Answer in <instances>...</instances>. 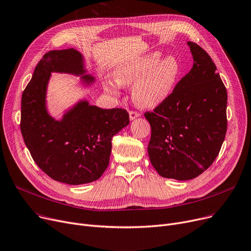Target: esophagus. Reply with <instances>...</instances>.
Here are the masks:
<instances>
[{
    "instance_id": "1",
    "label": "esophagus",
    "mask_w": 251,
    "mask_h": 251,
    "mask_svg": "<svg viewBox=\"0 0 251 251\" xmlns=\"http://www.w3.org/2000/svg\"><path fill=\"white\" fill-rule=\"evenodd\" d=\"M140 116V114L138 112H135V111H130L129 112V118L130 120H135L136 118H138V117Z\"/></svg>"
}]
</instances>
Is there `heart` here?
I'll list each match as a JSON object with an SVG mask.
<instances>
[{"instance_id": "1", "label": "heart", "mask_w": 251, "mask_h": 251, "mask_svg": "<svg viewBox=\"0 0 251 251\" xmlns=\"http://www.w3.org/2000/svg\"><path fill=\"white\" fill-rule=\"evenodd\" d=\"M181 65L173 54L164 55L155 50L124 60L115 68L111 79H103L105 91L117 97L120 86L132 87V99L141 108H155L168 99L179 78Z\"/></svg>"}]
</instances>
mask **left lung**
<instances>
[{
	"label": "left lung",
	"mask_w": 251,
	"mask_h": 251,
	"mask_svg": "<svg viewBox=\"0 0 251 251\" xmlns=\"http://www.w3.org/2000/svg\"><path fill=\"white\" fill-rule=\"evenodd\" d=\"M193 68L172 95L145 118L151 127L150 162L159 176L188 180L203 174L221 149L227 130V91L212 58L188 41Z\"/></svg>",
	"instance_id": "8db88e82"
}]
</instances>
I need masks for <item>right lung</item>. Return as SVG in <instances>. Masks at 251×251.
Instances as JSON below:
<instances>
[{
    "label": "right lung",
    "mask_w": 251,
    "mask_h": 251,
    "mask_svg": "<svg viewBox=\"0 0 251 251\" xmlns=\"http://www.w3.org/2000/svg\"><path fill=\"white\" fill-rule=\"evenodd\" d=\"M51 73L79 76L93 85L85 58L74 48L51 50L36 65L22 95L21 132L32 158L54 180L82 185L101 177L109 164L112 137L129 124L124 109H101L80 100L57 120L47 109V87Z\"/></svg>",
    "instance_id": "obj_1"
}]
</instances>
